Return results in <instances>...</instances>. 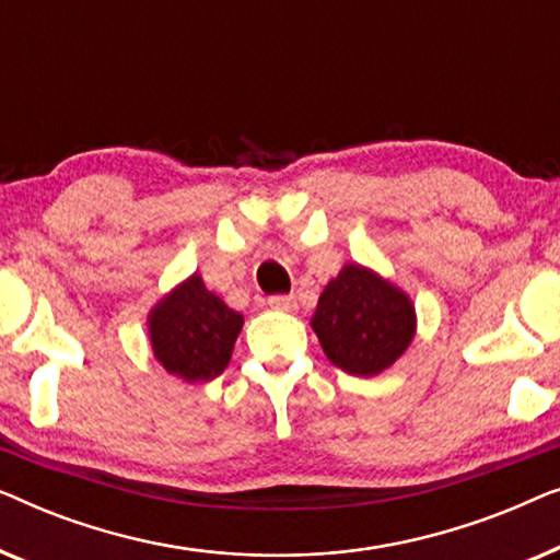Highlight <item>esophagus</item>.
I'll list each match as a JSON object with an SVG mask.
<instances>
[{
    "label": "esophagus",
    "mask_w": 560,
    "mask_h": 560,
    "mask_svg": "<svg viewBox=\"0 0 560 560\" xmlns=\"http://www.w3.org/2000/svg\"><path fill=\"white\" fill-rule=\"evenodd\" d=\"M267 305H270V308H275V311H285V313L298 308L293 295H272V298H267Z\"/></svg>",
    "instance_id": "obj_1"
}]
</instances>
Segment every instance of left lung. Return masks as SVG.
Masks as SVG:
<instances>
[{
  "mask_svg": "<svg viewBox=\"0 0 560 560\" xmlns=\"http://www.w3.org/2000/svg\"><path fill=\"white\" fill-rule=\"evenodd\" d=\"M311 326L339 370L372 377L408 349L416 313L395 285L364 267L347 265L320 293Z\"/></svg>",
  "mask_w": 560,
  "mask_h": 560,
  "instance_id": "8db88e82",
  "label": "left lung"
}]
</instances>
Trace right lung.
<instances>
[{
  "instance_id": "right-lung-1",
  "label": "right lung",
  "mask_w": 560,
  "mask_h": 560,
  "mask_svg": "<svg viewBox=\"0 0 560 560\" xmlns=\"http://www.w3.org/2000/svg\"><path fill=\"white\" fill-rule=\"evenodd\" d=\"M242 324V313L209 293L194 275L152 311V351L171 374L209 382L226 370Z\"/></svg>"
}]
</instances>
